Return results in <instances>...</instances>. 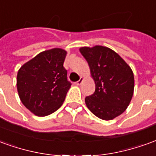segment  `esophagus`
Returning <instances> with one entry per match:
<instances>
[{"label":"esophagus","instance_id":"obj_1","mask_svg":"<svg viewBox=\"0 0 156 156\" xmlns=\"http://www.w3.org/2000/svg\"><path fill=\"white\" fill-rule=\"evenodd\" d=\"M83 78H80V79H79V80H78V81H77L76 82V83H75V84L76 85H80L82 83H83Z\"/></svg>","mask_w":156,"mask_h":156}]
</instances>
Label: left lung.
<instances>
[{"mask_svg": "<svg viewBox=\"0 0 156 156\" xmlns=\"http://www.w3.org/2000/svg\"><path fill=\"white\" fill-rule=\"evenodd\" d=\"M95 83V91L85 98L88 109L104 120H110L125 111L134 93V74L130 67L110 48L103 46L81 48Z\"/></svg>", "mask_w": 156, "mask_h": 156, "instance_id": "1", "label": "left lung"}]
</instances>
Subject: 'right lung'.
I'll return each mask as SVG.
<instances>
[{
  "label": "right lung",
  "instance_id": "1",
  "mask_svg": "<svg viewBox=\"0 0 156 156\" xmlns=\"http://www.w3.org/2000/svg\"><path fill=\"white\" fill-rule=\"evenodd\" d=\"M67 51L53 48L39 53L19 69L16 86L26 108L37 116L58 110L64 102L71 83L63 67Z\"/></svg>",
  "mask_w": 156,
  "mask_h": 156
}]
</instances>
